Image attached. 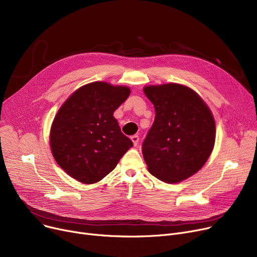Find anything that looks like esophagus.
<instances>
[{
	"mask_svg": "<svg viewBox=\"0 0 257 257\" xmlns=\"http://www.w3.org/2000/svg\"><path fill=\"white\" fill-rule=\"evenodd\" d=\"M131 141H132V143H133L134 146H138L139 141H140V138H139V136H132V137H131Z\"/></svg>",
	"mask_w": 257,
	"mask_h": 257,
	"instance_id": "obj_1",
	"label": "esophagus"
}]
</instances>
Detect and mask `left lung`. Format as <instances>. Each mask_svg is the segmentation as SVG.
<instances>
[{
  "label": "left lung",
  "instance_id": "8db88e82",
  "mask_svg": "<svg viewBox=\"0 0 257 257\" xmlns=\"http://www.w3.org/2000/svg\"><path fill=\"white\" fill-rule=\"evenodd\" d=\"M144 92L156 113L142 149L148 170L167 183L185 180L213 150L215 123L209 107L195 90L178 83L145 86Z\"/></svg>",
  "mask_w": 257,
  "mask_h": 257
}]
</instances>
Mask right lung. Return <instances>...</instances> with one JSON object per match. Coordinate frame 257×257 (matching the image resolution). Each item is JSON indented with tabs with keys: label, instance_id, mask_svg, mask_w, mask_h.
Masks as SVG:
<instances>
[{
	"label": "right lung",
	"instance_id": "right-lung-1",
	"mask_svg": "<svg viewBox=\"0 0 257 257\" xmlns=\"http://www.w3.org/2000/svg\"><path fill=\"white\" fill-rule=\"evenodd\" d=\"M130 88L97 81L75 90L51 126L50 147L59 167L84 184L102 180L130 148L113 116Z\"/></svg>",
	"mask_w": 257,
	"mask_h": 257
}]
</instances>
